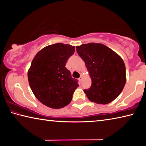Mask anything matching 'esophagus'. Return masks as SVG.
I'll use <instances>...</instances> for the list:
<instances>
[{
	"label": "esophagus",
	"mask_w": 146,
	"mask_h": 146,
	"mask_svg": "<svg viewBox=\"0 0 146 146\" xmlns=\"http://www.w3.org/2000/svg\"><path fill=\"white\" fill-rule=\"evenodd\" d=\"M82 75H81V76H80V77L78 78V80H79V81H80V82H81V81H82Z\"/></svg>",
	"instance_id": "34e87169"
}]
</instances>
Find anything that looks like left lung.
Returning a JSON list of instances; mask_svg holds the SVG:
<instances>
[{
    "label": "left lung",
    "instance_id": "1",
    "mask_svg": "<svg viewBox=\"0 0 146 146\" xmlns=\"http://www.w3.org/2000/svg\"><path fill=\"white\" fill-rule=\"evenodd\" d=\"M84 61L91 79V86L84 91L91 102L107 104L114 100L126 82L125 66L122 58L100 43L83 44L76 47Z\"/></svg>",
    "mask_w": 146,
    "mask_h": 146
}]
</instances>
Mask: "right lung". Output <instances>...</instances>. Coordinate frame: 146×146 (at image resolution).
<instances>
[{"mask_svg": "<svg viewBox=\"0 0 146 146\" xmlns=\"http://www.w3.org/2000/svg\"><path fill=\"white\" fill-rule=\"evenodd\" d=\"M75 49L70 44H52L39 51L31 62L28 72L29 86L35 97L49 108L68 105L78 87L77 80L65 67Z\"/></svg>", "mask_w": 146, "mask_h": 146, "instance_id": "add662e5", "label": "right lung"}]
</instances>
